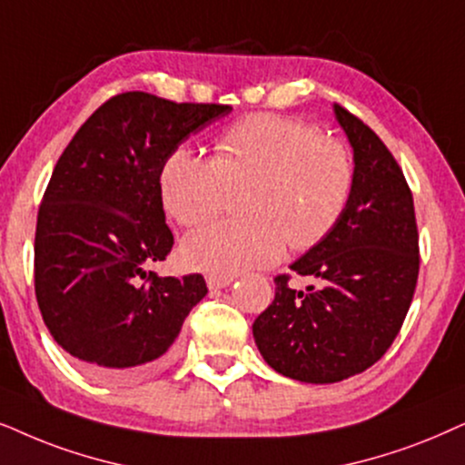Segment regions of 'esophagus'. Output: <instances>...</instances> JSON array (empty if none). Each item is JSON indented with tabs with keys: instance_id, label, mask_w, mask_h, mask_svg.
I'll list each match as a JSON object with an SVG mask.
<instances>
[{
	"instance_id": "34e87169",
	"label": "esophagus",
	"mask_w": 465,
	"mask_h": 465,
	"mask_svg": "<svg viewBox=\"0 0 465 465\" xmlns=\"http://www.w3.org/2000/svg\"><path fill=\"white\" fill-rule=\"evenodd\" d=\"M234 280V275H224V273H209L207 275V286L211 291H218V288H226Z\"/></svg>"
}]
</instances>
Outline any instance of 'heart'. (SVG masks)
Masks as SVG:
<instances>
[{"label":"heart","mask_w":465,"mask_h":465,"mask_svg":"<svg viewBox=\"0 0 465 465\" xmlns=\"http://www.w3.org/2000/svg\"><path fill=\"white\" fill-rule=\"evenodd\" d=\"M250 183L247 218L190 234L183 261L211 273L264 267L294 250L316 245L351 201L354 166L346 144L313 125L275 113H256L222 132L215 158L177 147L160 173L162 204L185 228L224 211L232 188Z\"/></svg>","instance_id":"b5f03b06"}]
</instances>
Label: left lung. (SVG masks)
<instances>
[{
	"mask_svg": "<svg viewBox=\"0 0 465 465\" xmlns=\"http://www.w3.org/2000/svg\"><path fill=\"white\" fill-rule=\"evenodd\" d=\"M354 152V185L327 237L291 264L318 288L275 277V299L252 324L262 359L277 373L312 384L365 371L400 333L419 280L412 192L389 147L357 114L335 104Z\"/></svg>",
	"mask_w": 465,
	"mask_h": 465,
	"instance_id": "8db88e82",
	"label": "left lung"
}]
</instances>
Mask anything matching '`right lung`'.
<instances>
[{
    "label": "right lung",
    "instance_id": "1",
    "mask_svg": "<svg viewBox=\"0 0 465 465\" xmlns=\"http://www.w3.org/2000/svg\"><path fill=\"white\" fill-rule=\"evenodd\" d=\"M231 111L117 94L59 155L35 224V299L53 340L92 376L122 382L158 370L207 294L201 273L160 277L144 264L174 243L160 192L166 158Z\"/></svg>",
    "mask_w": 465,
    "mask_h": 465
}]
</instances>
